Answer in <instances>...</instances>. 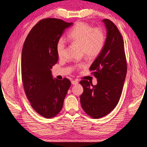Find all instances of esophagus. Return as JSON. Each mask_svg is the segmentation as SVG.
Listing matches in <instances>:
<instances>
[{
    "label": "esophagus",
    "instance_id": "obj_1",
    "mask_svg": "<svg viewBox=\"0 0 147 147\" xmlns=\"http://www.w3.org/2000/svg\"><path fill=\"white\" fill-rule=\"evenodd\" d=\"M71 83H72V84H78V80H72V82H71Z\"/></svg>",
    "mask_w": 147,
    "mask_h": 147
}]
</instances>
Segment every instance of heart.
Listing matches in <instances>:
<instances>
[{
  "mask_svg": "<svg viewBox=\"0 0 147 147\" xmlns=\"http://www.w3.org/2000/svg\"><path fill=\"white\" fill-rule=\"evenodd\" d=\"M70 42L80 47L81 52L88 58L94 59L98 56L105 45V35L103 29L92 28L85 22H78L67 35ZM66 44L64 40L59 38L56 43L57 56L62 57L65 53ZM85 65L81 63L75 64V68L80 69Z\"/></svg>",
  "mask_w": 147,
  "mask_h": 147,
  "instance_id": "heart-1",
  "label": "heart"
}]
</instances>
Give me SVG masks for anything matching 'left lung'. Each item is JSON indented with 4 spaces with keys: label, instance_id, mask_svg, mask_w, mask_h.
I'll use <instances>...</instances> for the list:
<instances>
[{
    "label": "left lung",
    "instance_id": "1",
    "mask_svg": "<svg viewBox=\"0 0 147 147\" xmlns=\"http://www.w3.org/2000/svg\"><path fill=\"white\" fill-rule=\"evenodd\" d=\"M107 34L103 50L90 67L97 84L86 80L80 82L83 92L80 96L82 109L92 118L104 117L116 107L123 88L127 73L124 41L117 26L103 20Z\"/></svg>",
    "mask_w": 147,
    "mask_h": 147
}]
</instances>
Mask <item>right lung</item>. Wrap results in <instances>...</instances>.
I'll return each mask as SVG.
<instances>
[{"label": "right lung", "instance_id": "add662e5", "mask_svg": "<svg viewBox=\"0 0 147 147\" xmlns=\"http://www.w3.org/2000/svg\"><path fill=\"white\" fill-rule=\"evenodd\" d=\"M73 23L49 18L30 30L22 50L21 77L26 97L34 110L46 118L61 112L71 85L68 78L53 79L51 69L58 61L56 43Z\"/></svg>", "mask_w": 147, "mask_h": 147}]
</instances>
